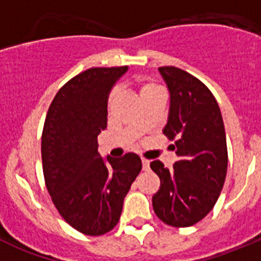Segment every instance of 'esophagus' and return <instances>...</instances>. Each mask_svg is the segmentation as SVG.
Wrapping results in <instances>:
<instances>
[{
  "instance_id": "34e87169",
  "label": "esophagus",
  "mask_w": 261,
  "mask_h": 261,
  "mask_svg": "<svg viewBox=\"0 0 261 261\" xmlns=\"http://www.w3.org/2000/svg\"><path fill=\"white\" fill-rule=\"evenodd\" d=\"M142 170H144V171H149V170H150V161L142 159Z\"/></svg>"
}]
</instances>
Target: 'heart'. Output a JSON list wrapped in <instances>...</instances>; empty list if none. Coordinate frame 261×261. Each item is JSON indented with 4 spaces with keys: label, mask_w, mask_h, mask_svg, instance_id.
I'll list each match as a JSON object with an SVG mask.
<instances>
[{
    "label": "heart",
    "mask_w": 261,
    "mask_h": 261,
    "mask_svg": "<svg viewBox=\"0 0 261 261\" xmlns=\"http://www.w3.org/2000/svg\"><path fill=\"white\" fill-rule=\"evenodd\" d=\"M138 86H140V94H141V98L142 96L147 95V94L153 93V91H155V90H159L156 85L151 84V82H145V81H140V82H138ZM112 98H114V94H111L110 102L112 100Z\"/></svg>",
    "instance_id": "1"
}]
</instances>
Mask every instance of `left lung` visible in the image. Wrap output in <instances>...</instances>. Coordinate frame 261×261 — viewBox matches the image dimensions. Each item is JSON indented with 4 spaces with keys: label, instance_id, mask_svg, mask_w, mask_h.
Listing matches in <instances>:
<instances>
[{
    "label": "left lung",
    "instance_id": "1",
    "mask_svg": "<svg viewBox=\"0 0 261 261\" xmlns=\"http://www.w3.org/2000/svg\"><path fill=\"white\" fill-rule=\"evenodd\" d=\"M170 93L163 133L175 140L179 161L171 170L161 161L150 167L161 179L153 196L159 220L174 227L201 221L220 197L227 171V147L222 115L211 90L175 66L158 69Z\"/></svg>",
    "mask_w": 261,
    "mask_h": 261
}]
</instances>
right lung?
Listing matches in <instances>:
<instances>
[{"mask_svg": "<svg viewBox=\"0 0 261 261\" xmlns=\"http://www.w3.org/2000/svg\"><path fill=\"white\" fill-rule=\"evenodd\" d=\"M128 66L91 68L68 81L45 117L41 159L45 186L61 217L82 234L117 225L129 188L142 168L137 154L102 158L98 136L107 128L111 90Z\"/></svg>", "mask_w": 261, "mask_h": 261, "instance_id": "1", "label": "right lung"}]
</instances>
